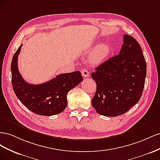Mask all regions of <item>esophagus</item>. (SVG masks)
<instances>
[{
    "mask_svg": "<svg viewBox=\"0 0 160 160\" xmlns=\"http://www.w3.org/2000/svg\"><path fill=\"white\" fill-rule=\"evenodd\" d=\"M82 75L84 78H87L89 76V72L86 69H83L82 70Z\"/></svg>",
    "mask_w": 160,
    "mask_h": 160,
    "instance_id": "34e87169",
    "label": "esophagus"
}]
</instances>
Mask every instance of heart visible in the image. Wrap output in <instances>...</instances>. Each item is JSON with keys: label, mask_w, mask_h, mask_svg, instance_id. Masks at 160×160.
Segmentation results:
<instances>
[{"label": "heart", "mask_w": 160, "mask_h": 160, "mask_svg": "<svg viewBox=\"0 0 160 160\" xmlns=\"http://www.w3.org/2000/svg\"><path fill=\"white\" fill-rule=\"evenodd\" d=\"M97 45L92 53H90L89 60L93 65H99L108 57L111 53V48L109 45L105 43H96L94 47Z\"/></svg>", "instance_id": "heart-1"}]
</instances>
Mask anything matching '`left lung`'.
<instances>
[{"label": "left lung", "instance_id": "left-lung-1", "mask_svg": "<svg viewBox=\"0 0 160 160\" xmlns=\"http://www.w3.org/2000/svg\"><path fill=\"white\" fill-rule=\"evenodd\" d=\"M119 54L91 73L97 84L92 99L96 111L106 117L122 115L138 102L144 88L147 65L136 39L125 34Z\"/></svg>", "mask_w": 160, "mask_h": 160}]
</instances>
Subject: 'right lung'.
Segmentation results:
<instances>
[{"label": "right lung", "instance_id": "1", "mask_svg": "<svg viewBox=\"0 0 160 160\" xmlns=\"http://www.w3.org/2000/svg\"><path fill=\"white\" fill-rule=\"evenodd\" d=\"M22 44L12 57L11 62L13 90L21 103L35 114L52 116L64 111L70 90L83 80L80 71L59 74L47 82L31 84L22 78L18 70L17 60Z\"/></svg>", "mask_w": 160, "mask_h": 160}]
</instances>
